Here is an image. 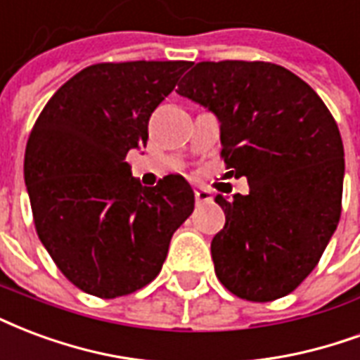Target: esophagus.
Masks as SVG:
<instances>
[{"label": "esophagus", "instance_id": "obj_1", "mask_svg": "<svg viewBox=\"0 0 360 360\" xmlns=\"http://www.w3.org/2000/svg\"><path fill=\"white\" fill-rule=\"evenodd\" d=\"M194 200H196V204L210 202L212 200V193H210L207 188H196V191H194Z\"/></svg>", "mask_w": 360, "mask_h": 360}]
</instances>
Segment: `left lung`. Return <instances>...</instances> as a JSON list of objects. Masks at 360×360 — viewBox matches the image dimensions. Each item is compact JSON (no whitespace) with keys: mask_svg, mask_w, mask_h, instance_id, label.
<instances>
[{"mask_svg":"<svg viewBox=\"0 0 360 360\" xmlns=\"http://www.w3.org/2000/svg\"><path fill=\"white\" fill-rule=\"evenodd\" d=\"M179 95L221 122V158L250 194H223L225 227L212 240L219 282L248 302H275L316 267L342 215L343 143L311 85L263 60H204Z\"/></svg>","mask_w":360,"mask_h":360,"instance_id":"left-lung-1","label":"left lung"}]
</instances>
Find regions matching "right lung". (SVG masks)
I'll return each mask as SVG.
<instances>
[{
    "instance_id": "right-lung-1",
    "label": "right lung",
    "mask_w": 360,
    "mask_h": 360,
    "mask_svg": "<svg viewBox=\"0 0 360 360\" xmlns=\"http://www.w3.org/2000/svg\"><path fill=\"white\" fill-rule=\"evenodd\" d=\"M187 60L98 63L53 95L32 127L24 181L39 240L85 294L112 300L153 282L194 210L181 175L141 187L126 156Z\"/></svg>"
}]
</instances>
